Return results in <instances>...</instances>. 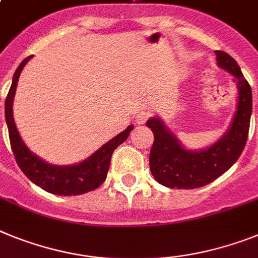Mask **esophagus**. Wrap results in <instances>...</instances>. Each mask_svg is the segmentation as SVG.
I'll list each match as a JSON object with an SVG mask.
<instances>
[{
	"label": "esophagus",
	"mask_w": 258,
	"mask_h": 258,
	"mask_svg": "<svg viewBox=\"0 0 258 258\" xmlns=\"http://www.w3.org/2000/svg\"><path fill=\"white\" fill-rule=\"evenodd\" d=\"M149 117H150V113H149V112L141 111L138 112V114L136 116V121H137V124H145Z\"/></svg>",
	"instance_id": "1"
}]
</instances>
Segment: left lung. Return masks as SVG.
I'll return each mask as SVG.
<instances>
[{
  "instance_id": "left-lung-1",
  "label": "left lung",
  "mask_w": 258,
  "mask_h": 258,
  "mask_svg": "<svg viewBox=\"0 0 258 258\" xmlns=\"http://www.w3.org/2000/svg\"><path fill=\"white\" fill-rule=\"evenodd\" d=\"M221 69L234 76L237 103L230 126L210 146L190 150L177 140L158 116L147 120L154 133L150 169L155 180L167 188L195 189L208 185L234 166L244 150L252 114V90L236 61L228 53L215 50Z\"/></svg>"
}]
</instances>
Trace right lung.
<instances>
[{"label":"right lung","mask_w":258,"mask_h":258,"mask_svg":"<svg viewBox=\"0 0 258 258\" xmlns=\"http://www.w3.org/2000/svg\"><path fill=\"white\" fill-rule=\"evenodd\" d=\"M31 58L32 56L24 58L18 66V69L15 70L12 87L9 90L5 100V118L15 160L24 175L45 192L57 196H78L91 192L104 182L114 149L126 141L127 136L131 134L134 126L129 125L124 132H121L116 137L108 141L107 144L103 145L89 158L76 164L57 166L43 160L40 156H37L26 146L17 129L13 116V102H14L19 76Z\"/></svg>","instance_id":"add662e5"}]
</instances>
